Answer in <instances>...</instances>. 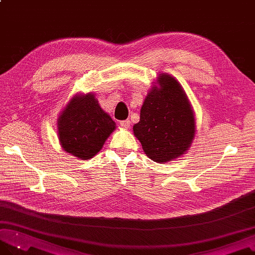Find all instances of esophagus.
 I'll return each instance as SVG.
<instances>
[{
  "label": "esophagus",
  "instance_id": "1",
  "mask_svg": "<svg viewBox=\"0 0 255 255\" xmlns=\"http://www.w3.org/2000/svg\"><path fill=\"white\" fill-rule=\"evenodd\" d=\"M120 124H121V126L124 127V128H129L130 127V121L129 120L122 121Z\"/></svg>",
  "mask_w": 255,
  "mask_h": 255
}]
</instances>
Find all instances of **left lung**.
Instances as JSON below:
<instances>
[{
	"label": "left lung",
	"instance_id": "1",
	"mask_svg": "<svg viewBox=\"0 0 255 255\" xmlns=\"http://www.w3.org/2000/svg\"><path fill=\"white\" fill-rule=\"evenodd\" d=\"M158 86L148 92L133 133L146 156L155 162H169L184 155L195 133L192 107L177 80L160 74Z\"/></svg>",
	"mask_w": 255,
	"mask_h": 255
}]
</instances>
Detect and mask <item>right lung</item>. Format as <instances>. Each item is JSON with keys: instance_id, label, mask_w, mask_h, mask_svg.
Wrapping results in <instances>:
<instances>
[{"instance_id": "right-lung-1", "label": "right lung", "mask_w": 255, "mask_h": 255, "mask_svg": "<svg viewBox=\"0 0 255 255\" xmlns=\"http://www.w3.org/2000/svg\"><path fill=\"white\" fill-rule=\"evenodd\" d=\"M115 128V122L100 108L92 93L76 95L57 120L63 149L82 160L95 156Z\"/></svg>"}]
</instances>
